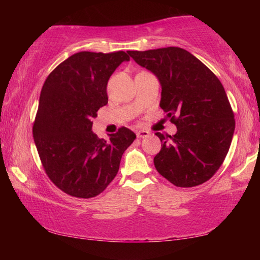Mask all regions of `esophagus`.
Listing matches in <instances>:
<instances>
[{
	"mask_svg": "<svg viewBox=\"0 0 260 260\" xmlns=\"http://www.w3.org/2000/svg\"><path fill=\"white\" fill-rule=\"evenodd\" d=\"M149 135H150V133H149L148 131H139V132H136V136H138L139 139H146V138H148Z\"/></svg>",
	"mask_w": 260,
	"mask_h": 260,
	"instance_id": "34e87169",
	"label": "esophagus"
}]
</instances>
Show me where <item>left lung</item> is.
Listing matches in <instances>:
<instances>
[{
	"instance_id": "obj_1",
	"label": "left lung",
	"mask_w": 260,
	"mask_h": 260,
	"mask_svg": "<svg viewBox=\"0 0 260 260\" xmlns=\"http://www.w3.org/2000/svg\"><path fill=\"white\" fill-rule=\"evenodd\" d=\"M161 86L160 108L177 126L173 136L156 133L161 149L158 173L177 187H195L219 170L235 129L234 112L219 79L190 52L178 47L128 51Z\"/></svg>"
}]
</instances>
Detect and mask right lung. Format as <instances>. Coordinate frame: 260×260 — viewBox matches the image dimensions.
I'll use <instances>...</instances> for the list:
<instances>
[{
	"mask_svg": "<svg viewBox=\"0 0 260 260\" xmlns=\"http://www.w3.org/2000/svg\"><path fill=\"white\" fill-rule=\"evenodd\" d=\"M127 60L125 51H80L60 63L43 83L33 138L47 175L68 195H100L117 175L122 153L136 139L126 127L110 134L108 142L91 131V119L108 104L110 77Z\"/></svg>",
	"mask_w": 260,
	"mask_h": 260,
	"instance_id": "right-lung-1",
	"label": "right lung"
}]
</instances>
